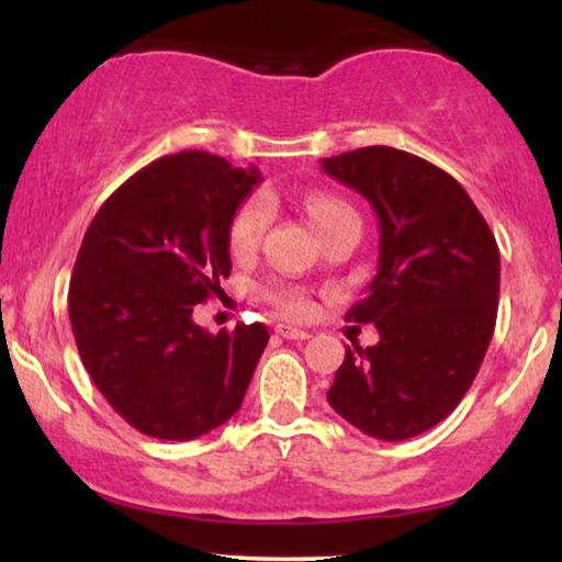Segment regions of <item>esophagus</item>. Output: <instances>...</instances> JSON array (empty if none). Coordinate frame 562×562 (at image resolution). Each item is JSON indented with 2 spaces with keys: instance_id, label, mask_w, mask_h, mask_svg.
<instances>
[{
  "instance_id": "34e87169",
  "label": "esophagus",
  "mask_w": 562,
  "mask_h": 562,
  "mask_svg": "<svg viewBox=\"0 0 562 562\" xmlns=\"http://www.w3.org/2000/svg\"><path fill=\"white\" fill-rule=\"evenodd\" d=\"M274 333L285 340H306L308 338L306 330H301V327H290V325H277Z\"/></svg>"
}]
</instances>
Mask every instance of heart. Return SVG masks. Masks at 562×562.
Wrapping results in <instances>:
<instances>
[{
  "mask_svg": "<svg viewBox=\"0 0 562 562\" xmlns=\"http://www.w3.org/2000/svg\"><path fill=\"white\" fill-rule=\"evenodd\" d=\"M303 209H306L308 222L314 224V229L327 232L333 224H338L340 218L357 216V211L346 203L344 198L330 195V192H312V195L303 198ZM269 222V203L263 198H248L237 205V211L229 218L227 240L229 248L235 254H248L259 243L263 227ZM272 301L282 312L290 317H306L312 312V301L306 299V293L295 288H277L272 293Z\"/></svg>",
  "mask_w": 562,
  "mask_h": 562,
  "instance_id": "1",
  "label": "heart"
}]
</instances>
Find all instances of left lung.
Masks as SVG:
<instances>
[{"label":"left lung","instance_id":"8db88e82","mask_svg":"<svg viewBox=\"0 0 562 562\" xmlns=\"http://www.w3.org/2000/svg\"><path fill=\"white\" fill-rule=\"evenodd\" d=\"M370 200L380 224L378 274L346 319L375 325V346L346 348L327 402L380 441L430 430L462 402L492 344L499 248L462 184L396 150L359 147L322 160Z\"/></svg>","mask_w":562,"mask_h":562}]
</instances>
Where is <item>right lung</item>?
Segmentation results:
<instances>
[{
  "label": "right lung",
  "instance_id": "add662e5",
  "mask_svg": "<svg viewBox=\"0 0 562 562\" xmlns=\"http://www.w3.org/2000/svg\"><path fill=\"white\" fill-rule=\"evenodd\" d=\"M256 169L184 150L153 160L102 203L83 235L68 314L89 378L139 434L190 441L240 409L269 330H209L195 303L229 277V218Z\"/></svg>",
  "mask_w": 562,
  "mask_h": 562
}]
</instances>
